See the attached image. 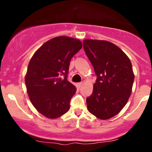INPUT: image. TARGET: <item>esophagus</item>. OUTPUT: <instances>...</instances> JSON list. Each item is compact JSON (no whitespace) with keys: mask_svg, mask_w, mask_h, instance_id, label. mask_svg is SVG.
<instances>
[{"mask_svg":"<svg viewBox=\"0 0 152 152\" xmlns=\"http://www.w3.org/2000/svg\"><path fill=\"white\" fill-rule=\"evenodd\" d=\"M82 85H83V82H81V83H77V88H80L82 86Z\"/></svg>","mask_w":152,"mask_h":152,"instance_id":"esophagus-1","label":"esophagus"}]
</instances>
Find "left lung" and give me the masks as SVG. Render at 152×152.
Segmentation results:
<instances>
[{
  "instance_id": "left-lung-1",
  "label": "left lung",
  "mask_w": 152,
  "mask_h": 152,
  "mask_svg": "<svg viewBox=\"0 0 152 152\" xmlns=\"http://www.w3.org/2000/svg\"><path fill=\"white\" fill-rule=\"evenodd\" d=\"M83 49L97 76L92 94L86 98L88 111L106 120L120 112L128 102L134 75L129 58L106 41L84 40Z\"/></svg>"
}]
</instances>
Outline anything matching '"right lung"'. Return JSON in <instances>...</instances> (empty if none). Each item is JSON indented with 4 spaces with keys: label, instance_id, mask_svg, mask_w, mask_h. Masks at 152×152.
Instances as JSON below:
<instances>
[{
    "label": "right lung",
    "instance_id": "1",
    "mask_svg": "<svg viewBox=\"0 0 152 152\" xmlns=\"http://www.w3.org/2000/svg\"><path fill=\"white\" fill-rule=\"evenodd\" d=\"M81 48L79 40L58 36L43 44L29 62L25 78L29 99L47 118H58L70 109L76 88L67 79L69 64Z\"/></svg>",
    "mask_w": 152,
    "mask_h": 152
}]
</instances>
